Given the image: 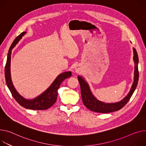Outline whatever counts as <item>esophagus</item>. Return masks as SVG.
Returning a JSON list of instances; mask_svg holds the SVG:
<instances>
[{"instance_id":"obj_1","label":"esophagus","mask_w":146,"mask_h":146,"mask_svg":"<svg viewBox=\"0 0 146 146\" xmlns=\"http://www.w3.org/2000/svg\"><path fill=\"white\" fill-rule=\"evenodd\" d=\"M74 70H75V72L77 74H80L82 73V69H81V68L79 67V66H76Z\"/></svg>"}]
</instances>
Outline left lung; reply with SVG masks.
<instances>
[{"label": "left lung", "instance_id": "left-lung-1", "mask_svg": "<svg viewBox=\"0 0 146 146\" xmlns=\"http://www.w3.org/2000/svg\"><path fill=\"white\" fill-rule=\"evenodd\" d=\"M133 61L135 63L133 82L131 85L129 93L120 101L107 103L98 100L92 93L90 87L87 82L85 80V78L81 76H78L77 78L80 85L82 101L84 105L88 110L91 111L99 113H110L121 110L127 103L135 91L139 81V58L135 48H133Z\"/></svg>", "mask_w": 146, "mask_h": 146}]
</instances>
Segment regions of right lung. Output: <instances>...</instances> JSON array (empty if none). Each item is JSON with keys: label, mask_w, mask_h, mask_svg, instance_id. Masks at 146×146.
<instances>
[{"label": "right lung", "mask_w": 146, "mask_h": 146, "mask_svg": "<svg viewBox=\"0 0 146 146\" xmlns=\"http://www.w3.org/2000/svg\"><path fill=\"white\" fill-rule=\"evenodd\" d=\"M27 33V32H23L21 33L12 43L7 58L6 64L5 66V76L6 84L11 92L12 96L14 97L16 101L23 107L33 110H45L49 108L56 101L58 97V90L63 81L66 78H69L72 76L70 71L65 72L59 74L54 81L42 93L33 99H27L20 94L15 88L13 84L11 72H10V62L11 50L19 42L22 37Z\"/></svg>", "instance_id": "obj_1"}]
</instances>
